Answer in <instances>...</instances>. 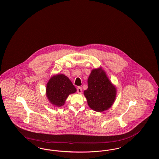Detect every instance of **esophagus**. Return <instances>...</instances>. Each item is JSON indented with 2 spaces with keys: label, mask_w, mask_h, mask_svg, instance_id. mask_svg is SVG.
Instances as JSON below:
<instances>
[{
  "label": "esophagus",
  "mask_w": 159,
  "mask_h": 159,
  "mask_svg": "<svg viewBox=\"0 0 159 159\" xmlns=\"http://www.w3.org/2000/svg\"><path fill=\"white\" fill-rule=\"evenodd\" d=\"M77 93H82V88L80 87V86L77 87Z\"/></svg>",
  "instance_id": "obj_1"
}]
</instances>
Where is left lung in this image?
I'll list each match as a JSON object with an SVG mask.
<instances>
[{
	"label": "left lung",
	"mask_w": 159,
	"mask_h": 159,
	"mask_svg": "<svg viewBox=\"0 0 159 159\" xmlns=\"http://www.w3.org/2000/svg\"><path fill=\"white\" fill-rule=\"evenodd\" d=\"M116 88L102 67L93 69L88 79V89L84 95L89 107L102 112L112 107L116 97Z\"/></svg>",
	"instance_id": "obj_1"
}]
</instances>
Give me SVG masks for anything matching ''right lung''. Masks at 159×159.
Here are the masks:
<instances>
[{
    "label": "right lung",
    "instance_id": "1",
    "mask_svg": "<svg viewBox=\"0 0 159 159\" xmlns=\"http://www.w3.org/2000/svg\"><path fill=\"white\" fill-rule=\"evenodd\" d=\"M46 89L47 99L56 107L64 106L69 95L77 91L69 78L63 74L53 75L48 81Z\"/></svg>",
    "mask_w": 159,
    "mask_h": 159
}]
</instances>
